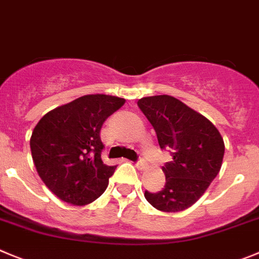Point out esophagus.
Segmentation results:
<instances>
[{"label":"esophagus","mask_w":259,"mask_h":259,"mask_svg":"<svg viewBox=\"0 0 259 259\" xmlns=\"http://www.w3.org/2000/svg\"><path fill=\"white\" fill-rule=\"evenodd\" d=\"M137 167L139 168V170H146V168H147V162H146V161H144V159L141 158L137 162Z\"/></svg>","instance_id":"obj_1"}]
</instances>
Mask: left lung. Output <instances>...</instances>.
Masks as SVG:
<instances>
[{
  "label": "left lung",
  "instance_id": "left-lung-1",
  "mask_svg": "<svg viewBox=\"0 0 259 259\" xmlns=\"http://www.w3.org/2000/svg\"><path fill=\"white\" fill-rule=\"evenodd\" d=\"M138 106L156 130L159 147L172 153V161L162 167L165 188L158 193L146 192L144 197L158 211H184L220 172L224 139L208 118L172 96L143 97Z\"/></svg>",
  "mask_w": 259,
  "mask_h": 259
}]
</instances>
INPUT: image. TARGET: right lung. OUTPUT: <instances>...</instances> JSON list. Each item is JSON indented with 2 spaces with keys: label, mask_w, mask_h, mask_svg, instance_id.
Instances as JSON below:
<instances>
[{
  "label": "right lung",
  "mask_w": 259,
  "mask_h": 259,
  "mask_svg": "<svg viewBox=\"0 0 259 259\" xmlns=\"http://www.w3.org/2000/svg\"><path fill=\"white\" fill-rule=\"evenodd\" d=\"M125 103L107 94H87L53 108L35 125L30 149L46 187L64 202L85 206L101 197L116 166L101 158L103 122Z\"/></svg>",
  "instance_id": "obj_1"
}]
</instances>
